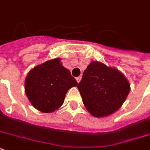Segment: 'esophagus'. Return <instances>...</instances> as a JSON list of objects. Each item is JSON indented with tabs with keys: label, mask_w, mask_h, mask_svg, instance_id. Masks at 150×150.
<instances>
[{
	"label": "esophagus",
	"mask_w": 150,
	"mask_h": 150,
	"mask_svg": "<svg viewBox=\"0 0 150 150\" xmlns=\"http://www.w3.org/2000/svg\"><path fill=\"white\" fill-rule=\"evenodd\" d=\"M81 79H82V77H81V76H79V77H77V78H76V80H77V82H80V80H81Z\"/></svg>",
	"instance_id": "obj_1"
}]
</instances>
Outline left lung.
<instances>
[{"instance_id":"left-lung-1","label":"left lung","mask_w":150,"mask_h":150,"mask_svg":"<svg viewBox=\"0 0 150 150\" xmlns=\"http://www.w3.org/2000/svg\"><path fill=\"white\" fill-rule=\"evenodd\" d=\"M77 87L85 107L95 117L116 112L130 92V84L120 71L99 61L89 64Z\"/></svg>"}]
</instances>
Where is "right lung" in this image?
<instances>
[{
	"instance_id": "right-lung-1",
	"label": "right lung",
	"mask_w": 150,
	"mask_h": 150,
	"mask_svg": "<svg viewBox=\"0 0 150 150\" xmlns=\"http://www.w3.org/2000/svg\"><path fill=\"white\" fill-rule=\"evenodd\" d=\"M78 82L70 71L55 58L36 66L27 75L25 91L32 105L43 113L57 110L64 101L67 92Z\"/></svg>"
}]
</instances>
